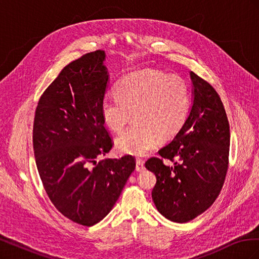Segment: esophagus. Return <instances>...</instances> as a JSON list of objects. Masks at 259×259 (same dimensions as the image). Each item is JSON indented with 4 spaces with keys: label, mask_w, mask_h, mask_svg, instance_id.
<instances>
[{
    "label": "esophagus",
    "mask_w": 259,
    "mask_h": 259,
    "mask_svg": "<svg viewBox=\"0 0 259 259\" xmlns=\"http://www.w3.org/2000/svg\"><path fill=\"white\" fill-rule=\"evenodd\" d=\"M145 169V162L142 159L136 160V170L137 171H143Z\"/></svg>",
    "instance_id": "1"
}]
</instances>
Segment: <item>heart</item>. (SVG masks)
<instances>
[{
  "mask_svg": "<svg viewBox=\"0 0 259 259\" xmlns=\"http://www.w3.org/2000/svg\"><path fill=\"white\" fill-rule=\"evenodd\" d=\"M191 109L188 83L178 75L158 70L132 73L117 84L116 95L101 101V116L112 132H120L133 117L136 123L116 137L121 153L145 155L161 139H169L184 127Z\"/></svg>",
  "mask_w": 259,
  "mask_h": 259,
  "instance_id": "heart-1",
  "label": "heart"
}]
</instances>
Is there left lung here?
Instances as JSON below:
<instances>
[{"instance_id": "8db88e82", "label": "left lung", "mask_w": 259, "mask_h": 259, "mask_svg": "<svg viewBox=\"0 0 259 259\" xmlns=\"http://www.w3.org/2000/svg\"><path fill=\"white\" fill-rule=\"evenodd\" d=\"M193 103L171 142L150 158L146 167L154 173L152 200L160 213L175 223H188L217 199L229 163L230 130L222 99L213 86L190 72ZM163 159L175 164L165 166Z\"/></svg>"}]
</instances>
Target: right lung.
<instances>
[{
  "label": "right lung",
  "mask_w": 259,
  "mask_h": 259,
  "mask_svg": "<svg viewBox=\"0 0 259 259\" xmlns=\"http://www.w3.org/2000/svg\"><path fill=\"white\" fill-rule=\"evenodd\" d=\"M104 51L70 62L45 90L35 110L33 150L44 189L60 213L91 227L108 215L136 163L132 155L97 158L111 150L101 116L109 73Z\"/></svg>",
  "instance_id": "1"
}]
</instances>
